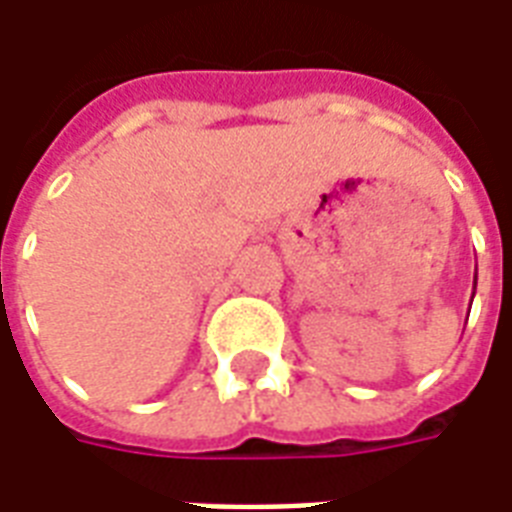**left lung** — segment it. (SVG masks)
I'll return each instance as SVG.
<instances>
[{
  "label": "left lung",
  "mask_w": 512,
  "mask_h": 512,
  "mask_svg": "<svg viewBox=\"0 0 512 512\" xmlns=\"http://www.w3.org/2000/svg\"><path fill=\"white\" fill-rule=\"evenodd\" d=\"M474 288H477V274H474ZM472 299H474V293H472Z\"/></svg>",
  "instance_id": "obj_1"
}]
</instances>
